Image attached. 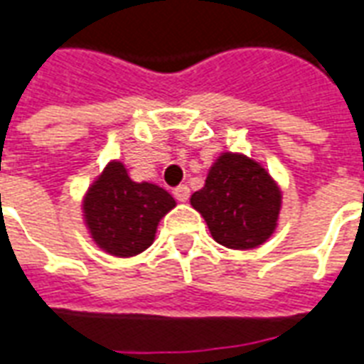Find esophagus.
Segmentation results:
<instances>
[{"instance_id":"1","label":"esophagus","mask_w":364,"mask_h":364,"mask_svg":"<svg viewBox=\"0 0 364 364\" xmlns=\"http://www.w3.org/2000/svg\"><path fill=\"white\" fill-rule=\"evenodd\" d=\"M173 195H175V198L179 200V203H187V198H189L191 191H189V187H187V185H179V187H175V189H173Z\"/></svg>"}]
</instances>
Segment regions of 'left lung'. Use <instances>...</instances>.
I'll use <instances>...</instances> for the list:
<instances>
[{
    "label": "left lung",
    "instance_id": "1",
    "mask_svg": "<svg viewBox=\"0 0 364 364\" xmlns=\"http://www.w3.org/2000/svg\"><path fill=\"white\" fill-rule=\"evenodd\" d=\"M281 200V189L265 167L244 154L224 151L208 169L205 187L193 193L191 205L218 244L253 250L273 236Z\"/></svg>",
    "mask_w": 364,
    "mask_h": 364
}]
</instances>
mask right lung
<instances>
[{"label": "right lung", "mask_w": 364, "mask_h": 364, "mask_svg": "<svg viewBox=\"0 0 364 364\" xmlns=\"http://www.w3.org/2000/svg\"><path fill=\"white\" fill-rule=\"evenodd\" d=\"M173 206L166 189L132 181L124 164L111 161L83 197V218L105 253L132 257L150 247L159 220Z\"/></svg>", "instance_id": "1"}]
</instances>
